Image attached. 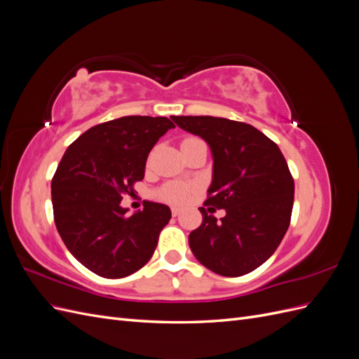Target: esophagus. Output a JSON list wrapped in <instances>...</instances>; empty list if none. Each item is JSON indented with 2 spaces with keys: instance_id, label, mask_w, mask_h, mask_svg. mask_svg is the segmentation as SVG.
Listing matches in <instances>:
<instances>
[{
  "instance_id": "34e87169",
  "label": "esophagus",
  "mask_w": 359,
  "mask_h": 359,
  "mask_svg": "<svg viewBox=\"0 0 359 359\" xmlns=\"http://www.w3.org/2000/svg\"><path fill=\"white\" fill-rule=\"evenodd\" d=\"M170 211H172V215H173V217H177V215L181 214V208H178V206H172Z\"/></svg>"
}]
</instances>
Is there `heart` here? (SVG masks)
Listing matches in <instances>:
<instances>
[{
	"label": "heart",
	"mask_w": 359,
	"mask_h": 359,
	"mask_svg": "<svg viewBox=\"0 0 359 359\" xmlns=\"http://www.w3.org/2000/svg\"><path fill=\"white\" fill-rule=\"evenodd\" d=\"M198 140L201 139L193 137V136L184 137L181 140V148L198 142ZM191 191H193V187L189 186V184H184L180 181H169L166 184H163V186L158 189L157 198L168 203H184L190 198Z\"/></svg>",
	"instance_id": "1"
}]
</instances>
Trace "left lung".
Segmentation results:
<instances>
[{"instance_id":"left-lung-1","label":"left lung","mask_w":359,"mask_h":359,"mask_svg":"<svg viewBox=\"0 0 359 359\" xmlns=\"http://www.w3.org/2000/svg\"><path fill=\"white\" fill-rule=\"evenodd\" d=\"M210 145L214 165L202 224L189 236L193 255L212 273L240 277L268 260L287 231L295 184L273 140L253 126L217 116H172ZM213 208L211 209L210 206ZM226 209L217 221L209 212Z\"/></svg>"}]
</instances>
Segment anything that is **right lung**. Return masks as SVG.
<instances>
[{"mask_svg": "<svg viewBox=\"0 0 359 359\" xmlns=\"http://www.w3.org/2000/svg\"><path fill=\"white\" fill-rule=\"evenodd\" d=\"M173 127L165 116H123L86 130L64 153L50 186L53 220L69 252L94 274L123 278L153 256L169 206L145 202L127 215L121 201L135 194L149 151Z\"/></svg>", "mask_w": 359, "mask_h": 359, "instance_id": "add662e5", "label": "right lung"}]
</instances>
